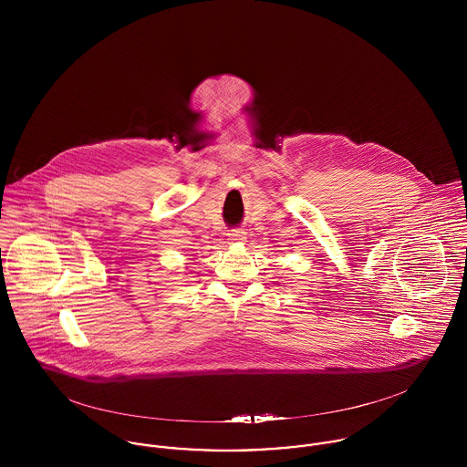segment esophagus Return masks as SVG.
<instances>
[{
    "instance_id": "esophagus-1",
    "label": "esophagus",
    "mask_w": 467,
    "mask_h": 467,
    "mask_svg": "<svg viewBox=\"0 0 467 467\" xmlns=\"http://www.w3.org/2000/svg\"><path fill=\"white\" fill-rule=\"evenodd\" d=\"M244 235H246V234H244L243 230H232V232L228 234L230 241H234V243H237V241H244V239H246Z\"/></svg>"
}]
</instances>
